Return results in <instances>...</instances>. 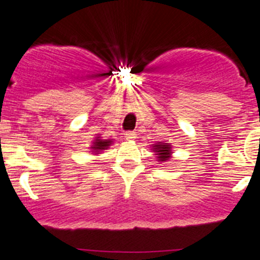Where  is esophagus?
I'll return each instance as SVG.
<instances>
[{
    "label": "esophagus",
    "mask_w": 260,
    "mask_h": 260,
    "mask_svg": "<svg viewBox=\"0 0 260 260\" xmlns=\"http://www.w3.org/2000/svg\"><path fill=\"white\" fill-rule=\"evenodd\" d=\"M124 138L127 140H134L137 138V133L132 132V131H128V132L124 133Z\"/></svg>",
    "instance_id": "esophagus-1"
}]
</instances>
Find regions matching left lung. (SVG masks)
<instances>
[{
	"label": "left lung",
	"instance_id": "8db88e82",
	"mask_svg": "<svg viewBox=\"0 0 260 260\" xmlns=\"http://www.w3.org/2000/svg\"><path fill=\"white\" fill-rule=\"evenodd\" d=\"M153 150L154 153H156L155 155H157L156 159L160 162H165V161H169L170 157H171L172 150H171V145L168 144V143H162L159 142L156 144L153 145Z\"/></svg>",
	"mask_w": 260,
	"mask_h": 260
}]
</instances>
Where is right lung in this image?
<instances>
[{
  "label": "right lung",
  "instance_id": "obj_1",
  "mask_svg": "<svg viewBox=\"0 0 260 260\" xmlns=\"http://www.w3.org/2000/svg\"><path fill=\"white\" fill-rule=\"evenodd\" d=\"M112 144V139H101V137H96L92 142L91 150L94 154H100V151L106 150Z\"/></svg>",
  "mask_w": 260,
  "mask_h": 260
}]
</instances>
